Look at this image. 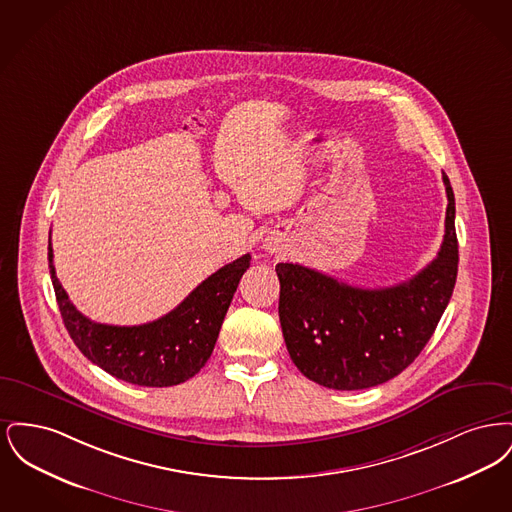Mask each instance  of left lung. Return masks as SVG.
I'll return each instance as SVG.
<instances>
[{
  "label": "left lung",
  "instance_id": "obj_1",
  "mask_svg": "<svg viewBox=\"0 0 512 512\" xmlns=\"http://www.w3.org/2000/svg\"><path fill=\"white\" fill-rule=\"evenodd\" d=\"M438 257L390 288L349 286L315 268L278 263V315L295 366L330 390H366L395 378L432 338L457 280L455 195L447 174Z\"/></svg>",
  "mask_w": 512,
  "mask_h": 512
}]
</instances>
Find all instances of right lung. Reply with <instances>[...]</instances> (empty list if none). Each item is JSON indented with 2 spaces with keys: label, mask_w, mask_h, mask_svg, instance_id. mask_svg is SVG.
<instances>
[{
  "label": "right lung",
  "mask_w": 512,
  "mask_h": 512,
  "mask_svg": "<svg viewBox=\"0 0 512 512\" xmlns=\"http://www.w3.org/2000/svg\"><path fill=\"white\" fill-rule=\"evenodd\" d=\"M48 259L61 317L82 355L128 384L169 388L190 380L209 361L251 255L219 268L169 315L140 326H111L84 317L55 276L51 242Z\"/></svg>",
  "instance_id": "add662e5"
}]
</instances>
